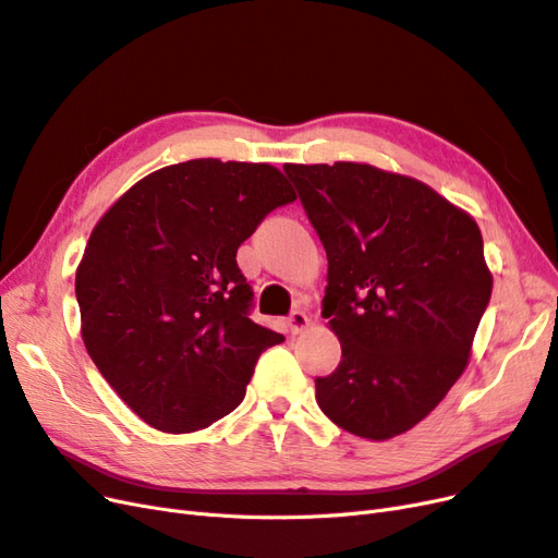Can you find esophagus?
<instances>
[{"label":"esophagus","mask_w":558,"mask_h":558,"mask_svg":"<svg viewBox=\"0 0 558 558\" xmlns=\"http://www.w3.org/2000/svg\"><path fill=\"white\" fill-rule=\"evenodd\" d=\"M307 326H310V316H307L305 312H300V310L291 312V316H289V328H291V335H300V332L305 330Z\"/></svg>","instance_id":"1"}]
</instances>
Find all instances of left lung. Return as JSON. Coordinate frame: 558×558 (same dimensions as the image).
Here are the masks:
<instances>
[{"label":"left lung","instance_id":"1","mask_svg":"<svg viewBox=\"0 0 558 558\" xmlns=\"http://www.w3.org/2000/svg\"><path fill=\"white\" fill-rule=\"evenodd\" d=\"M328 256L324 312L342 361L316 377L340 428L388 440L463 375L492 272L472 216L426 183L361 162L283 165Z\"/></svg>","mask_w":558,"mask_h":558}]
</instances>
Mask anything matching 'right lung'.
I'll use <instances>...</instances> for the list:
<instances>
[{
	"instance_id": "1",
	"label": "right lung",
	"mask_w": 558,
	"mask_h": 558,
	"mask_svg": "<svg viewBox=\"0 0 558 558\" xmlns=\"http://www.w3.org/2000/svg\"><path fill=\"white\" fill-rule=\"evenodd\" d=\"M293 199L272 165L202 158L148 174L99 218L76 269L83 344L148 426H211L283 342L248 318L238 248Z\"/></svg>"
}]
</instances>
